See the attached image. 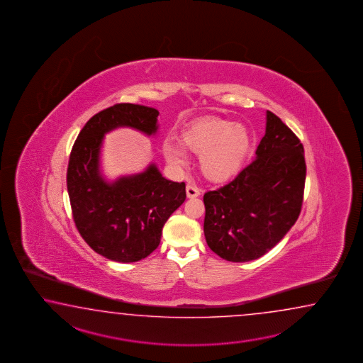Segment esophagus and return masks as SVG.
Returning <instances> with one entry per match:
<instances>
[{
    "instance_id": "34e87169",
    "label": "esophagus",
    "mask_w": 363,
    "mask_h": 363,
    "mask_svg": "<svg viewBox=\"0 0 363 363\" xmlns=\"http://www.w3.org/2000/svg\"><path fill=\"white\" fill-rule=\"evenodd\" d=\"M185 191H186V197H188V199H196V197H199L201 194L200 188L194 184L186 185Z\"/></svg>"
}]
</instances>
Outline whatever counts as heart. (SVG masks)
I'll return each mask as SVG.
<instances>
[{
    "instance_id": "heart-1",
    "label": "heart",
    "mask_w": 363,
    "mask_h": 363,
    "mask_svg": "<svg viewBox=\"0 0 363 363\" xmlns=\"http://www.w3.org/2000/svg\"><path fill=\"white\" fill-rule=\"evenodd\" d=\"M180 144L186 152L201 155V171L206 178L222 182L233 177L242 166L252 147V136L242 124L220 116H205L185 127ZM182 150L166 143L163 155L169 162L182 166L185 163Z\"/></svg>"
}]
</instances>
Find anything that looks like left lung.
<instances>
[{
    "mask_svg": "<svg viewBox=\"0 0 363 363\" xmlns=\"http://www.w3.org/2000/svg\"><path fill=\"white\" fill-rule=\"evenodd\" d=\"M255 155L228 184L203 194L206 242L231 262L266 255L301 213L306 179L303 147L271 111Z\"/></svg>",
    "mask_w": 363,
    "mask_h": 363,
    "instance_id": "obj_1",
    "label": "left lung"
}]
</instances>
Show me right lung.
<instances>
[{
  "label": "right lung",
  "instance_id": "obj_1",
  "mask_svg": "<svg viewBox=\"0 0 363 363\" xmlns=\"http://www.w3.org/2000/svg\"><path fill=\"white\" fill-rule=\"evenodd\" d=\"M158 110L116 104L93 116L69 155L67 191L77 231L96 253L116 262H138L157 249L162 228L184 202L185 184L163 178L155 164L108 183L100 174L104 135L131 127L157 132Z\"/></svg>",
  "mask_w": 363,
  "mask_h": 363
}]
</instances>
